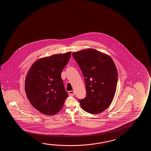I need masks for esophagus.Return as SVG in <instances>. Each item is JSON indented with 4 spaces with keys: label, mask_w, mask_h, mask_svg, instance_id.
<instances>
[{
    "label": "esophagus",
    "mask_w": 151,
    "mask_h": 151,
    "mask_svg": "<svg viewBox=\"0 0 151 151\" xmlns=\"http://www.w3.org/2000/svg\"><path fill=\"white\" fill-rule=\"evenodd\" d=\"M68 95L70 96H74V92L73 91H68Z\"/></svg>",
    "instance_id": "obj_1"
}]
</instances>
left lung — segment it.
Masks as SVG:
<instances>
[{
    "label": "left lung",
    "instance_id": "left-lung-1",
    "mask_svg": "<svg viewBox=\"0 0 151 151\" xmlns=\"http://www.w3.org/2000/svg\"><path fill=\"white\" fill-rule=\"evenodd\" d=\"M73 56L85 77L86 96L81 107L91 114H100L111 103L116 93L118 72L112 58L94 49L75 52Z\"/></svg>",
    "mask_w": 151,
    "mask_h": 151
}]
</instances>
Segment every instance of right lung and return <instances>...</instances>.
<instances>
[{"label":"right lung","instance_id":"right-lung-1","mask_svg":"<svg viewBox=\"0 0 151 151\" xmlns=\"http://www.w3.org/2000/svg\"><path fill=\"white\" fill-rule=\"evenodd\" d=\"M71 52L41 58L27 73L25 90L33 107L42 114L55 115L62 109L68 96L61 73L68 62Z\"/></svg>","mask_w":151,"mask_h":151}]
</instances>
